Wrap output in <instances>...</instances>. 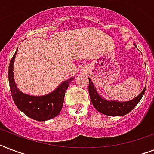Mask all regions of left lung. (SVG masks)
Wrapping results in <instances>:
<instances>
[{
  "label": "left lung",
  "mask_w": 154,
  "mask_h": 154,
  "mask_svg": "<svg viewBox=\"0 0 154 154\" xmlns=\"http://www.w3.org/2000/svg\"><path fill=\"white\" fill-rule=\"evenodd\" d=\"M134 45L137 48L136 45L134 44ZM89 94L92 104L98 112L107 116L121 117V116H124L129 113L132 109H134V107L138 104L139 101H141V97H143L146 91V87H145L141 94L137 95L135 98L128 101L106 100L100 95L89 77Z\"/></svg>",
  "instance_id": "obj_1"
}]
</instances>
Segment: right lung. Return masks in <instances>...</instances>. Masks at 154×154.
Returning a JSON list of instances; mask_svg holds the SVG:
<instances>
[{"mask_svg":"<svg viewBox=\"0 0 154 154\" xmlns=\"http://www.w3.org/2000/svg\"><path fill=\"white\" fill-rule=\"evenodd\" d=\"M17 49L10 60L8 73L9 88L15 105L25 115L36 121L44 122L57 117L62 109L65 92L73 77L65 80L53 92L43 96L24 94L17 86L13 74V65Z\"/></svg>","mask_w":154,"mask_h":154,"instance_id":"add662e5","label":"right lung"}]
</instances>
